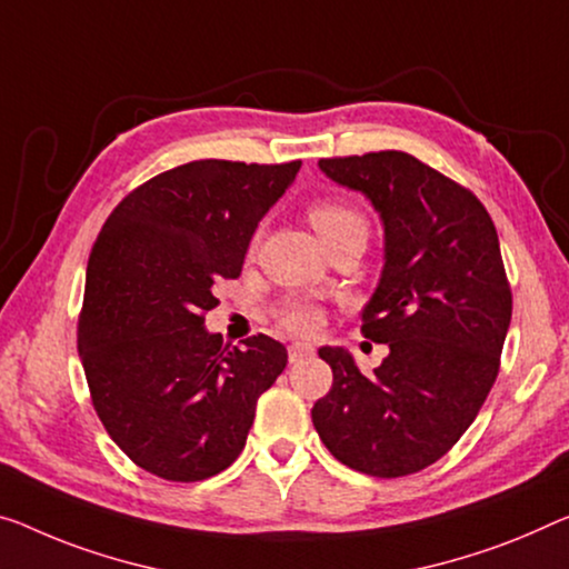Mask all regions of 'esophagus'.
<instances>
[{"label": "esophagus", "instance_id": "obj_1", "mask_svg": "<svg viewBox=\"0 0 569 569\" xmlns=\"http://www.w3.org/2000/svg\"><path fill=\"white\" fill-rule=\"evenodd\" d=\"M312 351H315V348H312L310 343H302V340H295V343L287 346V356H290L292 363H297V361H302V358L312 356Z\"/></svg>", "mask_w": 569, "mask_h": 569}]
</instances>
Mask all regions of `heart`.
I'll list each match as a JSON object with an SVG mask.
<instances>
[{"instance_id": "1", "label": "heart", "mask_w": 569, "mask_h": 569, "mask_svg": "<svg viewBox=\"0 0 569 569\" xmlns=\"http://www.w3.org/2000/svg\"><path fill=\"white\" fill-rule=\"evenodd\" d=\"M308 218L315 226V231L322 236V241L326 243H330L343 233L369 231V221H366V216L343 198H330V196L315 198L308 206ZM277 318L287 330H292V333H312V330H318V326L322 322V310L315 302L305 300V297H292V300L279 305Z\"/></svg>"}]
</instances>
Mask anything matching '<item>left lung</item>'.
Listing matches in <instances>:
<instances>
[{
    "instance_id": "left-lung-1",
    "label": "left lung",
    "mask_w": 569,
    "mask_h": 569,
    "mask_svg": "<svg viewBox=\"0 0 569 569\" xmlns=\"http://www.w3.org/2000/svg\"><path fill=\"white\" fill-rule=\"evenodd\" d=\"M320 170L381 213L387 261L361 333L389 356L363 376L343 348H320L333 387L312 425L358 473H417L473 425L501 366L511 284L496 226L473 190L407 152L322 157Z\"/></svg>"
}]
</instances>
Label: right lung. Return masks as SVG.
<instances>
[{"instance_id": "add662e5", "label": "right lung", "mask_w": 569, "mask_h": 569, "mask_svg": "<svg viewBox=\"0 0 569 569\" xmlns=\"http://www.w3.org/2000/svg\"><path fill=\"white\" fill-rule=\"evenodd\" d=\"M300 164H178L124 196L96 236L78 353L101 425L147 473L193 483L229 468L284 371L279 340L229 348L203 322Z\"/></svg>"}]
</instances>
